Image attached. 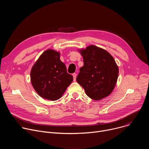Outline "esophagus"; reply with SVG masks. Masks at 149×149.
Masks as SVG:
<instances>
[{"label":"esophagus","mask_w":149,"mask_h":149,"mask_svg":"<svg viewBox=\"0 0 149 149\" xmlns=\"http://www.w3.org/2000/svg\"><path fill=\"white\" fill-rule=\"evenodd\" d=\"M72 76H73V79H74V81H75L76 80V77H77V74L75 73H74L72 74Z\"/></svg>","instance_id":"1"}]
</instances>
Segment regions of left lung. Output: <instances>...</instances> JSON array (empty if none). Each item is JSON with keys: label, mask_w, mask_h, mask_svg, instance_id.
Masks as SVG:
<instances>
[{"label": "left lung", "mask_w": 149, "mask_h": 149, "mask_svg": "<svg viewBox=\"0 0 149 149\" xmlns=\"http://www.w3.org/2000/svg\"><path fill=\"white\" fill-rule=\"evenodd\" d=\"M84 66L80 68L77 82L94 100L109 95L114 90L118 68L113 57L105 50L90 45L81 50Z\"/></svg>", "instance_id": "left-lung-1"}]
</instances>
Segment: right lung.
<instances>
[{
	"mask_svg": "<svg viewBox=\"0 0 149 149\" xmlns=\"http://www.w3.org/2000/svg\"><path fill=\"white\" fill-rule=\"evenodd\" d=\"M33 88L42 98L55 101L60 98L73 81L61 60L59 52L48 49L42 54L31 71Z\"/></svg>",
	"mask_w": 149,
	"mask_h": 149,
	"instance_id": "right-lung-1",
	"label": "right lung"
}]
</instances>
